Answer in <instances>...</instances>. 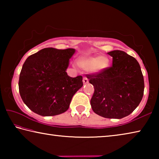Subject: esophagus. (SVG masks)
I'll return each instance as SVG.
<instances>
[{
    "mask_svg": "<svg viewBox=\"0 0 159 159\" xmlns=\"http://www.w3.org/2000/svg\"><path fill=\"white\" fill-rule=\"evenodd\" d=\"M83 83H84V84H86V83H88V79L86 77H84V78H83Z\"/></svg>",
    "mask_w": 159,
    "mask_h": 159,
    "instance_id": "1",
    "label": "esophagus"
}]
</instances>
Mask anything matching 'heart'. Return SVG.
I'll return each mask as SVG.
<instances>
[{"label":"heart","mask_w":159,"mask_h":159,"mask_svg":"<svg viewBox=\"0 0 159 159\" xmlns=\"http://www.w3.org/2000/svg\"><path fill=\"white\" fill-rule=\"evenodd\" d=\"M78 65L85 71L93 73H100L108 68L109 60L106 56L85 55L80 58Z\"/></svg>","instance_id":"heart-1"}]
</instances>
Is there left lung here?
<instances>
[{"instance_id":"1","label":"left lung","mask_w":159,"mask_h":159,"mask_svg":"<svg viewBox=\"0 0 159 159\" xmlns=\"http://www.w3.org/2000/svg\"><path fill=\"white\" fill-rule=\"evenodd\" d=\"M107 53L113 58L112 66L100 73L87 75L95 88L90 105L100 116L120 119L130 115L140 103L144 78L135 58L121 50Z\"/></svg>"}]
</instances>
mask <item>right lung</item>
<instances>
[{
  "label": "right lung",
  "mask_w": 159,
  "mask_h": 159,
  "mask_svg": "<svg viewBox=\"0 0 159 159\" xmlns=\"http://www.w3.org/2000/svg\"><path fill=\"white\" fill-rule=\"evenodd\" d=\"M73 48H47L29 56L19 79L22 100L32 111L43 116L65 112L71 99L83 86L81 76L71 78L66 72Z\"/></svg>",
  "instance_id": "add662e5"
}]
</instances>
